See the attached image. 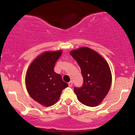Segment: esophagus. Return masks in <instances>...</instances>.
Returning a JSON list of instances; mask_svg holds the SVG:
<instances>
[{"label":"esophagus","instance_id":"esophagus-1","mask_svg":"<svg viewBox=\"0 0 135 135\" xmlns=\"http://www.w3.org/2000/svg\"><path fill=\"white\" fill-rule=\"evenodd\" d=\"M68 84H69V86H72V84H73V83H72V80H71V81H70L69 83H68Z\"/></svg>","mask_w":135,"mask_h":135}]
</instances>
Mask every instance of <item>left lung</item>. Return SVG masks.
Segmentation results:
<instances>
[{"instance_id":"left-lung-1","label":"left lung","mask_w":135,"mask_h":135,"mask_svg":"<svg viewBox=\"0 0 135 135\" xmlns=\"http://www.w3.org/2000/svg\"><path fill=\"white\" fill-rule=\"evenodd\" d=\"M70 55L79 65L84 80L81 87H74V92L83 104L97 106L106 97L112 83L107 62L98 53L86 47L72 51Z\"/></svg>"}]
</instances>
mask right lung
<instances>
[{
    "mask_svg": "<svg viewBox=\"0 0 135 135\" xmlns=\"http://www.w3.org/2000/svg\"><path fill=\"white\" fill-rule=\"evenodd\" d=\"M61 51L45 52L31 63L26 74V86L29 94L42 105L51 106L57 102L63 89L69 86L60 74L54 71Z\"/></svg>",
    "mask_w": 135,
    "mask_h": 135,
    "instance_id": "right-lung-1",
    "label": "right lung"
}]
</instances>
